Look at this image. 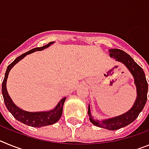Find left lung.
<instances>
[{"instance_id":"obj_1","label":"left lung","mask_w":149,"mask_h":149,"mask_svg":"<svg viewBox=\"0 0 149 149\" xmlns=\"http://www.w3.org/2000/svg\"><path fill=\"white\" fill-rule=\"evenodd\" d=\"M109 52L110 57H113L116 59V61L123 63L134 76V83L136 86L137 98L131 110L117 117L103 121L96 120L91 116L89 105L88 108V114L89 116V120L95 126L111 131H115L125 127L134 122L138 117L139 113L144 108L147 101L148 83L143 68L133 60L132 57L128 54L120 49H110Z\"/></svg>"}]
</instances>
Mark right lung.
<instances>
[{
    "label": "right lung",
    "instance_id": "obj_1",
    "mask_svg": "<svg viewBox=\"0 0 149 149\" xmlns=\"http://www.w3.org/2000/svg\"><path fill=\"white\" fill-rule=\"evenodd\" d=\"M52 43H54L53 42H49L48 45L40 47V48H35L33 49L27 51L26 53L23 54L21 56H18L13 63H10V65H8L6 73H5L4 79H3L2 83L3 97V101H4L5 105H6L8 110L11 113L12 115L15 117L18 121L34 127H39L49 125H52V124H54L56 122H58V120L61 117L62 113H63V104L65 102V98H63V99H61V101L59 102L58 104L56 105V107L54 110H50V111L38 112V113H30V112L24 111L13 103L12 99L10 98V95L7 93V90H6V80H7L8 74H9L10 71L11 70V68L18 62H19L22 58H24L26 55L33 53L34 51L44 50L45 48L49 47Z\"/></svg>",
    "mask_w": 149,
    "mask_h": 149
}]
</instances>
